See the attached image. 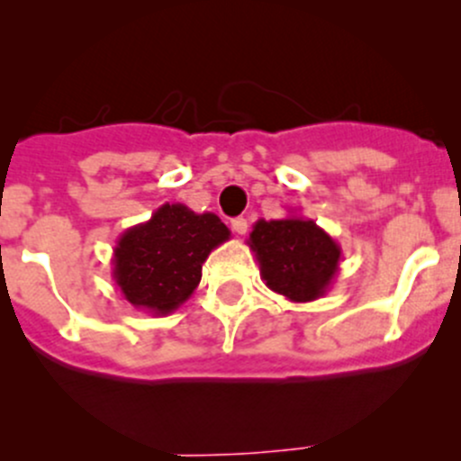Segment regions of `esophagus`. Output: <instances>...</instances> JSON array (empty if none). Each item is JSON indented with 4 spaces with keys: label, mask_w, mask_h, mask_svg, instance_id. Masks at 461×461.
I'll use <instances>...</instances> for the list:
<instances>
[{
    "label": "esophagus",
    "mask_w": 461,
    "mask_h": 461,
    "mask_svg": "<svg viewBox=\"0 0 461 461\" xmlns=\"http://www.w3.org/2000/svg\"><path fill=\"white\" fill-rule=\"evenodd\" d=\"M231 230L239 236H243L245 231H248V221H245V218H234V221H231Z\"/></svg>",
    "instance_id": "1"
}]
</instances>
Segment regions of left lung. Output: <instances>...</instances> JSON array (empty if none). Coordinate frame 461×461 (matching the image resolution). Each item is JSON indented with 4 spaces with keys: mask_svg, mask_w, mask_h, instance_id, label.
Here are the masks:
<instances>
[{
    "mask_svg": "<svg viewBox=\"0 0 461 461\" xmlns=\"http://www.w3.org/2000/svg\"><path fill=\"white\" fill-rule=\"evenodd\" d=\"M248 245L258 260L265 285L292 303L321 299L341 263V245L312 218L296 213L278 221L260 218Z\"/></svg>",
    "mask_w": 461,
    "mask_h": 461,
    "instance_id": "obj_1",
    "label": "left lung"
}]
</instances>
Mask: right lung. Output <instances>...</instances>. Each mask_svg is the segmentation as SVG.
Returning a JSON list of instances; mask_svg holds the SVG:
<instances>
[{
	"instance_id": "obj_1",
	"label": "right lung",
	"mask_w": 461,
	"mask_h": 461,
	"mask_svg": "<svg viewBox=\"0 0 461 461\" xmlns=\"http://www.w3.org/2000/svg\"><path fill=\"white\" fill-rule=\"evenodd\" d=\"M230 236L216 213H196L183 203H165L149 221L120 234L111 274L133 308L167 317L194 294L203 263Z\"/></svg>"
}]
</instances>
